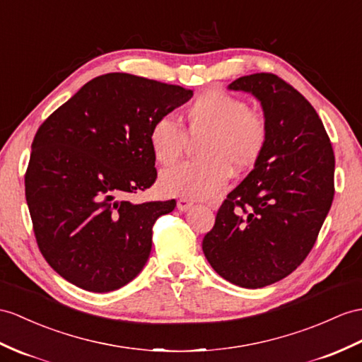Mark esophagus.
<instances>
[{
	"label": "esophagus",
	"instance_id": "obj_1",
	"mask_svg": "<svg viewBox=\"0 0 362 362\" xmlns=\"http://www.w3.org/2000/svg\"><path fill=\"white\" fill-rule=\"evenodd\" d=\"M192 206H193V201L189 198H180L178 201H176V207H178V210H181V211L189 210Z\"/></svg>",
	"mask_w": 362,
	"mask_h": 362
}]
</instances>
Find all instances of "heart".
<instances>
[{
	"label": "heart",
	"mask_w": 362,
	"mask_h": 362,
	"mask_svg": "<svg viewBox=\"0 0 362 362\" xmlns=\"http://www.w3.org/2000/svg\"><path fill=\"white\" fill-rule=\"evenodd\" d=\"M182 127L158 118L148 132L155 160L164 167L178 163L187 139L197 141L198 161L181 164L161 175L167 195L206 199L221 190L232 170L240 173L258 163L269 141V122L244 100L221 90L197 96L182 113Z\"/></svg>",
	"instance_id": "b5f03b06"
}]
</instances>
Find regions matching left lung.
Instances as JSON below:
<instances>
[{
    "instance_id": "1",
    "label": "left lung",
    "mask_w": 362,
    "mask_h": 362,
    "mask_svg": "<svg viewBox=\"0 0 362 362\" xmlns=\"http://www.w3.org/2000/svg\"><path fill=\"white\" fill-rule=\"evenodd\" d=\"M228 89L261 101L269 141L218 209L202 252L219 276L261 288L290 275L310 253L334 195V155L313 105L283 78L253 74Z\"/></svg>"
}]
</instances>
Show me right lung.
<instances>
[{
    "label": "right lung",
    "instance_id": "obj_1",
    "mask_svg": "<svg viewBox=\"0 0 362 362\" xmlns=\"http://www.w3.org/2000/svg\"><path fill=\"white\" fill-rule=\"evenodd\" d=\"M193 92L129 74L84 84L35 134L24 176L33 233L59 276L95 293L143 270L152 228L176 201L134 204L156 180L148 132Z\"/></svg>",
    "mask_w": 362,
    "mask_h": 362
}]
</instances>
